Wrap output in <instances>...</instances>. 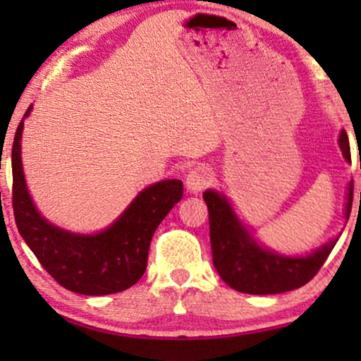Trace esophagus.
Wrapping results in <instances>:
<instances>
[{"mask_svg":"<svg viewBox=\"0 0 361 361\" xmlns=\"http://www.w3.org/2000/svg\"><path fill=\"white\" fill-rule=\"evenodd\" d=\"M212 183V169L205 164H198L186 176V188L192 193H200Z\"/></svg>","mask_w":361,"mask_h":361,"instance_id":"1","label":"esophagus"}]
</instances>
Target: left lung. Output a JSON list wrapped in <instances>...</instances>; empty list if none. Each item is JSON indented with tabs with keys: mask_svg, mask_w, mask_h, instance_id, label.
Here are the masks:
<instances>
[{
	"mask_svg": "<svg viewBox=\"0 0 361 361\" xmlns=\"http://www.w3.org/2000/svg\"><path fill=\"white\" fill-rule=\"evenodd\" d=\"M339 147L346 161L351 163L350 140L345 130H341L339 135ZM204 200L209 207L214 267L221 279L238 292L268 295V293H281L302 287L317 275L339 239H333L305 258L304 256L287 258L263 250L238 221L224 195L207 190ZM351 202H353V183L350 185V193H348L346 219H350Z\"/></svg>",
	"mask_w": 361,
	"mask_h": 361,
	"instance_id": "1",
	"label": "left lung"
}]
</instances>
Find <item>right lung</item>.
Instances as JSON below:
<instances>
[{"mask_svg": "<svg viewBox=\"0 0 361 361\" xmlns=\"http://www.w3.org/2000/svg\"><path fill=\"white\" fill-rule=\"evenodd\" d=\"M32 105L25 111L28 117ZM23 120L11 149L15 222L40 264L61 287L82 295H109L137 283L147 267L149 244L161 221L183 197L180 180L147 186L106 231L93 235L71 234L49 224L37 212L25 185L20 140Z\"/></svg>", "mask_w": 361, "mask_h": 361, "instance_id": "1", "label": "right lung"}]
</instances>
